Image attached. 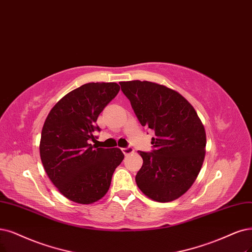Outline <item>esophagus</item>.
I'll list each match as a JSON object with an SVG mask.
<instances>
[{
	"instance_id": "1",
	"label": "esophagus",
	"mask_w": 252,
	"mask_h": 252,
	"mask_svg": "<svg viewBox=\"0 0 252 252\" xmlns=\"http://www.w3.org/2000/svg\"><path fill=\"white\" fill-rule=\"evenodd\" d=\"M121 151H123V153L126 155V156H128V155H131V154H134V148L133 147H131V146H128V147H126V148H121Z\"/></svg>"
}]
</instances>
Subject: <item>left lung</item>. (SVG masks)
Returning <instances> with one entry per match:
<instances>
[{"label": "left lung", "instance_id": "left-lung-1", "mask_svg": "<svg viewBox=\"0 0 252 252\" xmlns=\"http://www.w3.org/2000/svg\"><path fill=\"white\" fill-rule=\"evenodd\" d=\"M142 126L155 131L153 153L138 152L143 164L136 183L159 202L178 199L196 180L206 156L207 137L196 111L178 91L148 81L120 82Z\"/></svg>", "mask_w": 252, "mask_h": 252}]
</instances>
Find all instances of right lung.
Here are the masks:
<instances>
[{
    "label": "right lung",
    "instance_id": "right-lung-1",
    "mask_svg": "<svg viewBox=\"0 0 252 252\" xmlns=\"http://www.w3.org/2000/svg\"><path fill=\"white\" fill-rule=\"evenodd\" d=\"M117 83H87L64 95L46 117L39 144L40 159L52 183L69 200L89 204L108 192L112 175L123 162L119 148L91 144L100 128V112L119 92Z\"/></svg>",
    "mask_w": 252,
    "mask_h": 252
}]
</instances>
